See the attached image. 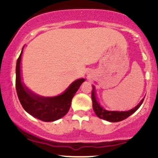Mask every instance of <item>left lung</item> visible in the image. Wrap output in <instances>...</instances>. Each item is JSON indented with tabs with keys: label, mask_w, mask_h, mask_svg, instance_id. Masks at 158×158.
Instances as JSON below:
<instances>
[{
	"label": "left lung",
	"mask_w": 158,
	"mask_h": 158,
	"mask_svg": "<svg viewBox=\"0 0 158 158\" xmlns=\"http://www.w3.org/2000/svg\"><path fill=\"white\" fill-rule=\"evenodd\" d=\"M92 102H93V109L95 112L96 115L99 118L105 119V120L108 121V122L116 123L122 121L123 119L128 118L129 116H131L132 114H134L138 108L140 107L142 103L143 102L144 99L139 102V103L137 106L132 108L131 110H125V111H119V110H106L100 106L98 101L97 100L96 97V94L94 92V87L93 86V90H92V95H91Z\"/></svg>",
	"instance_id": "8db88e82"
}]
</instances>
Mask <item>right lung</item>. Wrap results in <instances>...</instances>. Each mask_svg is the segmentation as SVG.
<instances>
[{
  "instance_id": "obj_1",
  "label": "right lung",
  "mask_w": 158,
  "mask_h": 158,
  "mask_svg": "<svg viewBox=\"0 0 158 158\" xmlns=\"http://www.w3.org/2000/svg\"><path fill=\"white\" fill-rule=\"evenodd\" d=\"M21 54L16 63L15 87L21 106L29 114L44 122H53L64 117L70 109L71 101L85 79H78L71 83L64 92L55 97L39 96L29 89L22 81Z\"/></svg>"
}]
</instances>
